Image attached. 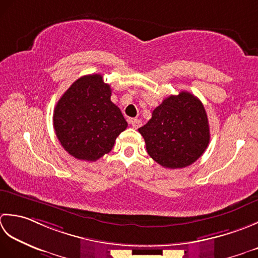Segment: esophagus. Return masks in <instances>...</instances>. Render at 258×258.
<instances>
[{
	"mask_svg": "<svg viewBox=\"0 0 258 258\" xmlns=\"http://www.w3.org/2000/svg\"><path fill=\"white\" fill-rule=\"evenodd\" d=\"M130 123H131V125H133V128L138 129L140 125H141V120H139V119H131L130 120Z\"/></svg>",
	"mask_w": 258,
	"mask_h": 258,
	"instance_id": "34e87169",
	"label": "esophagus"
}]
</instances>
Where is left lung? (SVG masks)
<instances>
[{
	"label": "left lung",
	"mask_w": 258,
	"mask_h": 258,
	"mask_svg": "<svg viewBox=\"0 0 258 258\" xmlns=\"http://www.w3.org/2000/svg\"><path fill=\"white\" fill-rule=\"evenodd\" d=\"M138 130L151 158L170 169L194 164L210 139L206 110L201 100L187 91L166 98Z\"/></svg>",
	"instance_id": "8db88e82"
}]
</instances>
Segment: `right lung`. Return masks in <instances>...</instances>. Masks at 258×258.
Here are the masks:
<instances>
[{
	"label": "right lung",
	"mask_w": 258,
	"mask_h": 258,
	"mask_svg": "<svg viewBox=\"0 0 258 258\" xmlns=\"http://www.w3.org/2000/svg\"><path fill=\"white\" fill-rule=\"evenodd\" d=\"M111 88L100 75L83 76L63 93L53 112L55 135L71 156L96 161L111 151L128 127L120 109L110 100Z\"/></svg>",
	"instance_id": "add662e5"
}]
</instances>
